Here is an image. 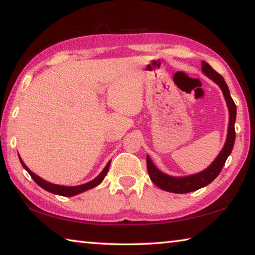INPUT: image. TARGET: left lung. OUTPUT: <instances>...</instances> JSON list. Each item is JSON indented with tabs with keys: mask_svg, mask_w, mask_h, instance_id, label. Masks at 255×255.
I'll return each instance as SVG.
<instances>
[{
	"mask_svg": "<svg viewBox=\"0 0 255 255\" xmlns=\"http://www.w3.org/2000/svg\"><path fill=\"white\" fill-rule=\"evenodd\" d=\"M201 64L202 73H204L206 76H208L210 80H213L215 83L221 88L224 94V98H225L226 100L228 112H230V123H228L225 145H224L221 153L218 154V156L215 158V161L211 163L206 170L199 172V173L187 176H172L163 173L162 171H159L157 167L154 165L152 159H150V157L147 155V156H146V162H147V171L149 178L156 187L164 190V191H169L173 193H188L191 191H196L198 189L208 185L210 182H213V181L217 178L219 173H221L224 164H225L227 157L230 156L233 147H234L236 106L231 97L230 90H228V86L225 80H224V77L221 74H218L208 63L202 60Z\"/></svg>",
	"mask_w": 255,
	"mask_h": 255,
	"instance_id": "left-lung-1",
	"label": "left lung"
}]
</instances>
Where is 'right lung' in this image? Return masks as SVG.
<instances>
[{
	"label": "right lung",
	"instance_id": "right-lung-1",
	"mask_svg": "<svg viewBox=\"0 0 255 255\" xmlns=\"http://www.w3.org/2000/svg\"><path fill=\"white\" fill-rule=\"evenodd\" d=\"M19 155V154H18ZM19 159L21 164H22L23 169L28 172L30 174V176L33 179L34 182H36L39 187H41L42 189H45L46 191L54 193V195H58V196H64V197H73V196H76L79 195V193H82L86 191V190H90L94 187H97V185L100 184L103 179L106 178V175L108 173V171H109V167H110V163L111 161L108 162V164L106 165L105 169L102 170V172L100 174H99L96 179H93L92 181H90L88 183H84V184H80V185H74V187H67V185H59V184H54V183H50L48 181H46L44 179H41L40 176H38L37 174H34L31 170L28 169V166L25 165L23 163L22 158L19 156Z\"/></svg>",
	"mask_w": 255,
	"mask_h": 255
}]
</instances>
